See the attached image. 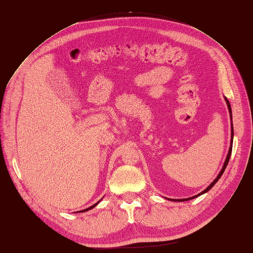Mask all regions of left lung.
I'll use <instances>...</instances> for the list:
<instances>
[{
  "label": "left lung",
  "instance_id": "left-lung-1",
  "mask_svg": "<svg viewBox=\"0 0 253 253\" xmlns=\"http://www.w3.org/2000/svg\"><path fill=\"white\" fill-rule=\"evenodd\" d=\"M226 102H227V105H228V109H229V113L231 114V108H230V103H229V101L227 100L226 99ZM230 117H231V115H230ZM232 135H231V147H230V149H229V152H228V155H227V158H226V160H225V164H224V166H223V169H221V171L219 172V174L217 175V177L213 180V182L211 183V185L207 188L206 190H204L202 193H200L198 195H195V196H193V197H189V198H185V200H178V202H185V201H189V200H192V198H194V197H197V196H200V195H202V194H204V193H206V192H208V191L215 185V183L217 182V180L220 178V176L223 175V173H224V171H225V169H226V167H227V165H228V163H229V159H230V155H231V152H232V142H233V126H232ZM174 202H176L177 200H173Z\"/></svg>",
  "mask_w": 253,
  "mask_h": 253
}]
</instances>
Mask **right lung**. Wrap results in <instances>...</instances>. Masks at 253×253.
Wrapping results in <instances>:
<instances>
[{
  "instance_id": "obj_1",
  "label": "right lung",
  "mask_w": 253,
  "mask_h": 253,
  "mask_svg": "<svg viewBox=\"0 0 253 253\" xmlns=\"http://www.w3.org/2000/svg\"><path fill=\"white\" fill-rule=\"evenodd\" d=\"M97 204H98V203H97ZM97 204H95V205H93V206H90L89 208H87V209H85V210H82V211H80V212H84V211H87V210H89V209H91V208H94V207H95Z\"/></svg>"
}]
</instances>
